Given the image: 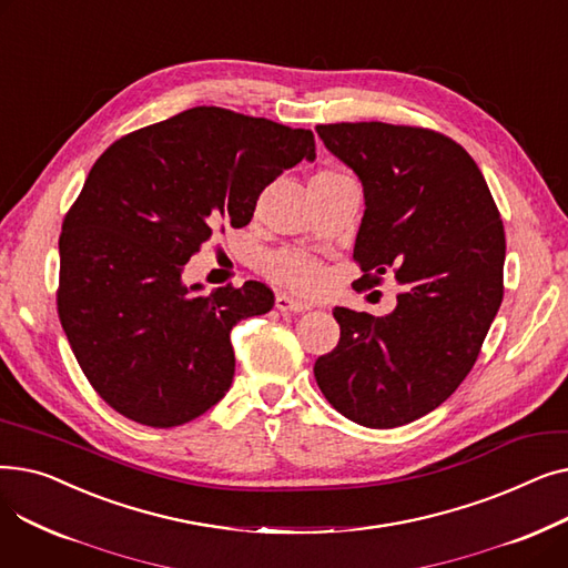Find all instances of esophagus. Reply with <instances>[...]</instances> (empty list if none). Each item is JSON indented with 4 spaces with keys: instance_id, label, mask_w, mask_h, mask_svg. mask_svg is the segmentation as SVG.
<instances>
[{
    "instance_id": "1",
    "label": "esophagus",
    "mask_w": 568,
    "mask_h": 568,
    "mask_svg": "<svg viewBox=\"0 0 568 568\" xmlns=\"http://www.w3.org/2000/svg\"><path fill=\"white\" fill-rule=\"evenodd\" d=\"M276 308L281 313H304V311H311L313 306L302 300H294L290 294H276Z\"/></svg>"
}]
</instances>
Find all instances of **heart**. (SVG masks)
<instances>
[{
	"mask_svg": "<svg viewBox=\"0 0 568 568\" xmlns=\"http://www.w3.org/2000/svg\"><path fill=\"white\" fill-rule=\"evenodd\" d=\"M341 179H347V174L338 170H320L311 179V184L341 182ZM262 274L278 285L300 290V292L315 290L324 278L320 260L300 251H278V253L266 255L262 260Z\"/></svg>",
	"mask_w": 568,
	"mask_h": 568,
	"instance_id": "obj_1",
	"label": "heart"
}]
</instances>
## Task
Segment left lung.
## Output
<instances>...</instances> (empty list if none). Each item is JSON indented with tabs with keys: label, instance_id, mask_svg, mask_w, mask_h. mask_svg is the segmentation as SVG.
<instances>
[{
	"label": "left lung",
	"instance_id": "left-lung-1",
	"mask_svg": "<svg viewBox=\"0 0 568 568\" xmlns=\"http://www.w3.org/2000/svg\"><path fill=\"white\" fill-rule=\"evenodd\" d=\"M317 135L364 184L354 290L384 274L403 290L384 317L334 308L341 341L313 373L349 422L405 426L449 398L481 352L504 296L499 209L479 165L444 133L341 122Z\"/></svg>",
	"mask_w": 568,
	"mask_h": 568
}]
</instances>
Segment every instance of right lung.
Listing matches in <instances>:
<instances>
[{
	"mask_svg": "<svg viewBox=\"0 0 568 568\" xmlns=\"http://www.w3.org/2000/svg\"><path fill=\"white\" fill-rule=\"evenodd\" d=\"M315 135L216 105L179 112L112 142L59 234L57 313L94 392L126 419L174 428L232 384V326L268 313L246 281L202 294L184 264L216 232L251 223L260 193Z\"/></svg>",
	"mask_w": 568,
	"mask_h": 568,
	"instance_id": "add662e5",
	"label": "right lung"
}]
</instances>
